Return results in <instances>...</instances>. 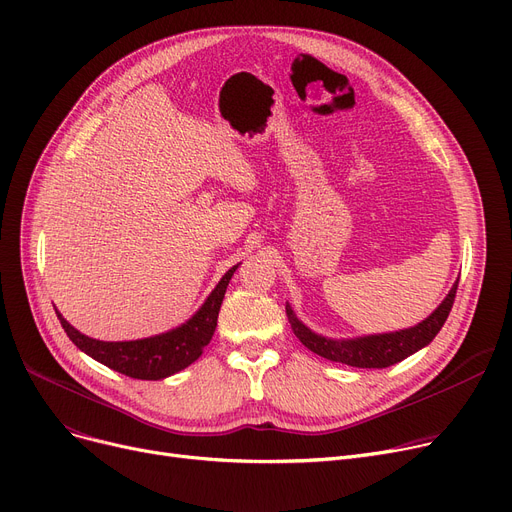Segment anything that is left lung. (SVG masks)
I'll return each mask as SVG.
<instances>
[{"mask_svg": "<svg viewBox=\"0 0 512 512\" xmlns=\"http://www.w3.org/2000/svg\"><path fill=\"white\" fill-rule=\"evenodd\" d=\"M456 286H459V280L454 282V286L450 288L440 307L432 315L425 317L421 324L407 330L388 332V334H371L361 338L334 340V338H326L311 332L303 321L297 319L290 305H286V315L294 336H297L315 355L324 357L328 361L351 365V367L384 369L411 357L413 353L421 351L423 346H427L436 338V334L442 330L444 321L452 309V303L456 297Z\"/></svg>", "mask_w": 512, "mask_h": 512, "instance_id": "obj_1", "label": "left lung"}]
</instances>
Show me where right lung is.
<instances>
[{"label":"right lung","instance_id":"right-lung-1","mask_svg":"<svg viewBox=\"0 0 512 512\" xmlns=\"http://www.w3.org/2000/svg\"><path fill=\"white\" fill-rule=\"evenodd\" d=\"M236 267L238 265L230 267L222 276L218 286L211 290L207 301L186 324L151 338L128 342L95 340L72 328L60 311L56 313L68 338L95 361L134 380H164L168 375L182 371L201 357L203 348L209 344L215 332V326H218V313Z\"/></svg>","mask_w":512,"mask_h":512}]
</instances>
